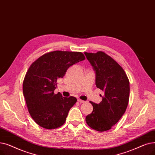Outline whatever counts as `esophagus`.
I'll use <instances>...</instances> for the list:
<instances>
[{
  "label": "esophagus",
  "mask_w": 155,
  "mask_h": 155,
  "mask_svg": "<svg viewBox=\"0 0 155 155\" xmlns=\"http://www.w3.org/2000/svg\"><path fill=\"white\" fill-rule=\"evenodd\" d=\"M78 101L79 102L80 104H84V103L85 102V101H83V100H81V99H78Z\"/></svg>",
  "instance_id": "obj_1"
}]
</instances>
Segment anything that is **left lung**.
I'll use <instances>...</instances> for the list:
<instances>
[{
    "mask_svg": "<svg viewBox=\"0 0 155 155\" xmlns=\"http://www.w3.org/2000/svg\"><path fill=\"white\" fill-rule=\"evenodd\" d=\"M96 74L95 84L104 92L98 104L90 101L92 113L86 117L87 124L98 131H106L118 122L126 112L129 98V81L121 66L103 51L84 53Z\"/></svg>",
    "mask_w": 155,
    "mask_h": 155,
    "instance_id": "left-lung-1",
    "label": "left lung"
}]
</instances>
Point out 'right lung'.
I'll use <instances>...</instances> for the list:
<instances>
[{"instance_id":"1","label":"right lung","mask_w":155,"mask_h":155,"mask_svg":"<svg viewBox=\"0 0 155 155\" xmlns=\"http://www.w3.org/2000/svg\"><path fill=\"white\" fill-rule=\"evenodd\" d=\"M85 59L81 52L54 51L35 61L24 79L23 90L29 113L38 126L53 129L65 123L77 99L54 93L57 82L71 65Z\"/></svg>"}]
</instances>
